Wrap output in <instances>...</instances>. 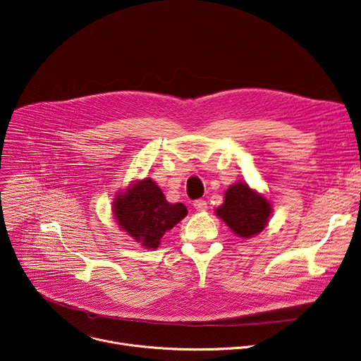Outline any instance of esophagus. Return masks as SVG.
Returning a JSON list of instances; mask_svg holds the SVG:
<instances>
[{
    "mask_svg": "<svg viewBox=\"0 0 361 361\" xmlns=\"http://www.w3.org/2000/svg\"><path fill=\"white\" fill-rule=\"evenodd\" d=\"M192 206L197 212H206L207 210V202H204V200H195L192 203Z\"/></svg>",
    "mask_w": 361,
    "mask_h": 361,
    "instance_id": "1",
    "label": "esophagus"
}]
</instances>
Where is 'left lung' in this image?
<instances>
[{"label":"left lung","mask_w":361,"mask_h":361,"mask_svg":"<svg viewBox=\"0 0 361 361\" xmlns=\"http://www.w3.org/2000/svg\"><path fill=\"white\" fill-rule=\"evenodd\" d=\"M214 212L235 235L249 239L268 226L272 204L264 194L239 181L226 190L223 204Z\"/></svg>","instance_id":"1"}]
</instances>
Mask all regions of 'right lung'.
Segmentation results:
<instances>
[{"instance_id":"right-lung-1","label":"right lung","mask_w":361,"mask_h":361,"mask_svg":"<svg viewBox=\"0 0 361 361\" xmlns=\"http://www.w3.org/2000/svg\"><path fill=\"white\" fill-rule=\"evenodd\" d=\"M114 217L125 231L147 249H157L166 232L187 216L183 203H169L162 190L149 177L137 180L112 202Z\"/></svg>"}]
</instances>
